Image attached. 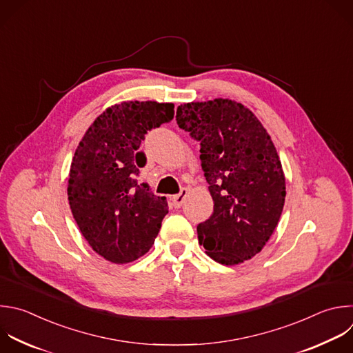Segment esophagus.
Segmentation results:
<instances>
[{
    "label": "esophagus",
    "instance_id": "34e87169",
    "mask_svg": "<svg viewBox=\"0 0 353 353\" xmlns=\"http://www.w3.org/2000/svg\"><path fill=\"white\" fill-rule=\"evenodd\" d=\"M187 195H188V190H187V188H181L180 194H177V195H174V196L172 198L174 208H180V206L184 203Z\"/></svg>",
    "mask_w": 353,
    "mask_h": 353
}]
</instances>
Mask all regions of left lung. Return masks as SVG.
Instances as JSON below:
<instances>
[{"mask_svg":"<svg viewBox=\"0 0 353 353\" xmlns=\"http://www.w3.org/2000/svg\"><path fill=\"white\" fill-rule=\"evenodd\" d=\"M176 121L201 143L213 199L212 216L196 227L199 244L225 266L254 258L270 240L285 202V176L269 133L250 108L228 98L183 103Z\"/></svg>","mask_w":353,"mask_h":353,"instance_id":"1","label":"left lung"}]
</instances>
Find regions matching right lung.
<instances>
[{
	"mask_svg": "<svg viewBox=\"0 0 353 353\" xmlns=\"http://www.w3.org/2000/svg\"><path fill=\"white\" fill-rule=\"evenodd\" d=\"M173 116L172 102L114 103L76 148L68 179L70 210L88 245L108 262H133L155 243L169 208L165 196L140 181L136 151L148 130Z\"/></svg>",
	"mask_w": 353,
	"mask_h": 353,
	"instance_id": "add662e5",
	"label": "right lung"
}]
</instances>
